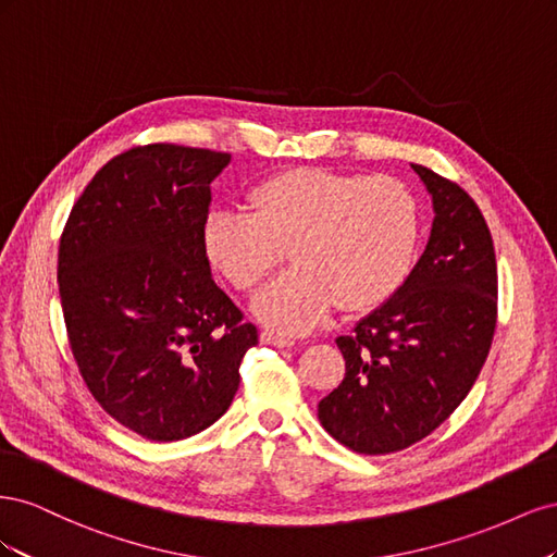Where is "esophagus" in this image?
Instances as JSON below:
<instances>
[{
	"label": "esophagus",
	"mask_w": 557,
	"mask_h": 557,
	"mask_svg": "<svg viewBox=\"0 0 557 557\" xmlns=\"http://www.w3.org/2000/svg\"><path fill=\"white\" fill-rule=\"evenodd\" d=\"M260 342L269 344V346H278V348L295 346V339H290V336H285L281 332H272V330H262L260 332Z\"/></svg>",
	"instance_id": "esophagus-1"
}]
</instances>
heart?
I'll list each match as a JSON object with an SVG mask.
<instances>
[{
    "mask_svg": "<svg viewBox=\"0 0 557 557\" xmlns=\"http://www.w3.org/2000/svg\"><path fill=\"white\" fill-rule=\"evenodd\" d=\"M246 207L209 215L205 248L244 295L262 288L288 248L295 264L256 301L267 325L305 332L334 305L372 311L411 274L420 209L401 181L290 166L252 185Z\"/></svg>",
    "mask_w": 557,
    "mask_h": 557,
    "instance_id": "obj_1",
    "label": "heart"
}]
</instances>
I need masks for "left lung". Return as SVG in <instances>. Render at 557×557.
I'll use <instances>...</instances> for the list:
<instances>
[{
  "mask_svg": "<svg viewBox=\"0 0 557 557\" xmlns=\"http://www.w3.org/2000/svg\"><path fill=\"white\" fill-rule=\"evenodd\" d=\"M432 195L425 252L383 307L339 336L346 374L318 420L362 455L413 446L460 407L497 325V260L476 201L458 183L411 164Z\"/></svg>",
  "mask_w": 557,
  "mask_h": 557,
  "instance_id": "left-lung-1",
  "label": "left lung"
}]
</instances>
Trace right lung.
I'll return each mask as SVG.
<instances>
[{
    "mask_svg": "<svg viewBox=\"0 0 557 557\" xmlns=\"http://www.w3.org/2000/svg\"><path fill=\"white\" fill-rule=\"evenodd\" d=\"M230 153L178 144L111 158L66 218L58 285L90 395L123 428L178 442L237 395L258 327L218 288L205 248L211 181Z\"/></svg>",
    "mask_w": 557,
    "mask_h": 557,
    "instance_id": "add662e5",
    "label": "right lung"
}]
</instances>
